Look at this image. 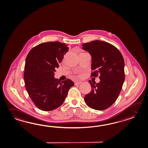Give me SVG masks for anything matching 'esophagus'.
<instances>
[{
	"instance_id": "34e87169",
	"label": "esophagus",
	"mask_w": 148,
	"mask_h": 148,
	"mask_svg": "<svg viewBox=\"0 0 148 148\" xmlns=\"http://www.w3.org/2000/svg\"><path fill=\"white\" fill-rule=\"evenodd\" d=\"M82 82H76L75 83V86H79V84H80Z\"/></svg>"
}]
</instances>
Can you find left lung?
Segmentation results:
<instances>
[{"label":"left lung","instance_id":"obj_1","mask_svg":"<svg viewBox=\"0 0 148 148\" xmlns=\"http://www.w3.org/2000/svg\"><path fill=\"white\" fill-rule=\"evenodd\" d=\"M82 46L92 57L91 77L100 75V79L98 83L89 80L92 90L84 101L95 110L108 108L117 100L125 80L123 57L115 46L105 41L95 40Z\"/></svg>","mask_w":148,"mask_h":148}]
</instances>
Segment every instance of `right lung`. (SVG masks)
<instances>
[{
    "label": "right lung",
    "instance_id": "1",
    "mask_svg": "<svg viewBox=\"0 0 148 148\" xmlns=\"http://www.w3.org/2000/svg\"><path fill=\"white\" fill-rule=\"evenodd\" d=\"M69 48L58 41L42 43L26 56L24 78L28 94L43 111H51L62 105L74 82L67 79L59 82L54 73Z\"/></svg>",
    "mask_w": 148,
    "mask_h": 148
}]
</instances>
